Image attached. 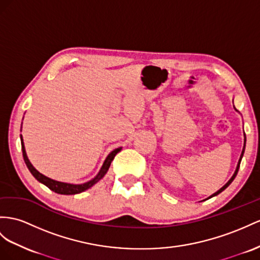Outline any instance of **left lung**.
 <instances>
[{
    "instance_id": "1",
    "label": "left lung",
    "mask_w": 260,
    "mask_h": 260,
    "mask_svg": "<svg viewBox=\"0 0 260 260\" xmlns=\"http://www.w3.org/2000/svg\"><path fill=\"white\" fill-rule=\"evenodd\" d=\"M234 109H235V106H234ZM235 111L237 112V110L235 109ZM245 147H246V135H245V133H244V146H243V150H242V154H241V157H239V159H238V162H237V166H236V169H235V171H234V174H233V176L231 177V179L230 180L226 182L223 187L219 189V190H217L215 193H213L212 196H210L208 199H211V198H213V197H215V196H217V194H219L221 193V192H223L226 188L229 187V185L233 182V180H234L235 179V177H236V175H237V172H238V169H239V165H241V161H242V158H243V156H244V152H245ZM208 199H205V200H208Z\"/></svg>"
}]
</instances>
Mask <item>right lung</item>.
<instances>
[{
  "label": "right lung",
  "mask_w": 260,
  "mask_h": 260,
  "mask_svg": "<svg viewBox=\"0 0 260 260\" xmlns=\"http://www.w3.org/2000/svg\"><path fill=\"white\" fill-rule=\"evenodd\" d=\"M23 124V123H22ZM22 131V129H21ZM21 143H22V151H23V157H24V161L26 164V166H27L28 170L30 171V174L34 176V178L36 179V180H38L41 183L45 184L46 187H48L51 191L56 192V193H59V194H67V196H70V194H78V193H81V192L85 191L90 189L92 185H94L96 182H99L101 179L105 176L106 172H108L110 166H111V162L113 161V159H114L115 155L117 154V152H119L122 150V147H118L116 149H114L113 151H111L110 154L108 155V157L105 158V160L102 165L101 169L99 170V172L96 174V176L91 179V180L86 181L84 183H80V184H73V183H67V182H61V181H57V180H54V179H50L48 177L44 176L43 174H41L34 166L31 165V162L29 161V159L27 157V155H26V150H25V146H24V141H23V137L21 135Z\"/></svg>",
  "instance_id": "1"
}]
</instances>
